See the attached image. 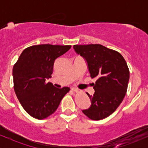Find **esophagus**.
<instances>
[{"instance_id":"esophagus-1","label":"esophagus","mask_w":148,"mask_h":148,"mask_svg":"<svg viewBox=\"0 0 148 148\" xmlns=\"http://www.w3.org/2000/svg\"><path fill=\"white\" fill-rule=\"evenodd\" d=\"M72 90L73 92H82V90H79V89H78V88H72Z\"/></svg>"}]
</instances>
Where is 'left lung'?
I'll use <instances>...</instances> for the list:
<instances>
[{
    "mask_svg": "<svg viewBox=\"0 0 148 148\" xmlns=\"http://www.w3.org/2000/svg\"><path fill=\"white\" fill-rule=\"evenodd\" d=\"M74 51L87 62L95 93L87 95L91 105L82 112L93 120L106 118L114 112L126 95L130 71L123 56L101 45H74Z\"/></svg>",
    "mask_w": 148,
    "mask_h": 148,
    "instance_id": "8db88e82",
    "label": "left lung"
}]
</instances>
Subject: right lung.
<instances>
[{
  "instance_id": "1",
  "label": "right lung",
  "mask_w": 148,
  "mask_h": 148,
  "mask_svg": "<svg viewBox=\"0 0 148 148\" xmlns=\"http://www.w3.org/2000/svg\"><path fill=\"white\" fill-rule=\"evenodd\" d=\"M70 45H40L28 47L13 67L14 89L24 110L33 118L42 120L54 113L69 88H58L47 80L51 77L58 57Z\"/></svg>"
}]
</instances>
